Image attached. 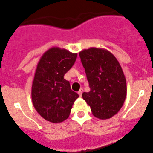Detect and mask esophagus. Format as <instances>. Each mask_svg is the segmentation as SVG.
<instances>
[{"instance_id":"1","label":"esophagus","mask_w":153,"mask_h":153,"mask_svg":"<svg viewBox=\"0 0 153 153\" xmlns=\"http://www.w3.org/2000/svg\"><path fill=\"white\" fill-rule=\"evenodd\" d=\"M82 93H83V89L81 88L80 90H79V91H78V94H79V97H82Z\"/></svg>"}]
</instances>
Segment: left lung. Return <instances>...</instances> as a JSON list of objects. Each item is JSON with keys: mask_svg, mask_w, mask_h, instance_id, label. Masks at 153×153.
I'll list each match as a JSON object with an SVG mask.
<instances>
[{"mask_svg": "<svg viewBox=\"0 0 153 153\" xmlns=\"http://www.w3.org/2000/svg\"><path fill=\"white\" fill-rule=\"evenodd\" d=\"M85 69L90 92L83 99L93 116L100 120L111 118L123 106L126 97V81L122 67L111 53L92 47L79 53Z\"/></svg>", "mask_w": 153, "mask_h": 153, "instance_id": "obj_1", "label": "left lung"}]
</instances>
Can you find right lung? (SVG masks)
Instances as JSON below:
<instances>
[{"label": "right lung", "mask_w": 153, "mask_h": 153, "mask_svg": "<svg viewBox=\"0 0 153 153\" xmlns=\"http://www.w3.org/2000/svg\"><path fill=\"white\" fill-rule=\"evenodd\" d=\"M77 53L53 47L40 58L32 84V102L44 120L61 123L70 116L73 104L79 97L63 78L74 66Z\"/></svg>", "instance_id": "1"}]
</instances>
